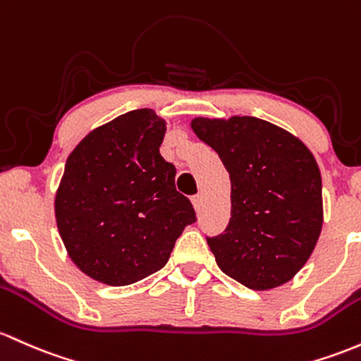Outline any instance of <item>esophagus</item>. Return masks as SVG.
<instances>
[{
  "label": "esophagus",
  "instance_id": "34e87169",
  "mask_svg": "<svg viewBox=\"0 0 361 361\" xmlns=\"http://www.w3.org/2000/svg\"><path fill=\"white\" fill-rule=\"evenodd\" d=\"M192 204H193V207H195V211H199L200 205H202V195H200V193H197V195L192 197Z\"/></svg>",
  "mask_w": 361,
  "mask_h": 361
}]
</instances>
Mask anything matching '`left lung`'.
Masks as SVG:
<instances>
[{
  "instance_id": "8db88e82",
  "label": "left lung",
  "mask_w": 361,
  "mask_h": 361,
  "mask_svg": "<svg viewBox=\"0 0 361 361\" xmlns=\"http://www.w3.org/2000/svg\"><path fill=\"white\" fill-rule=\"evenodd\" d=\"M195 135L231 180V219L207 238L221 271L255 291L307 264L322 231V178L314 154L286 130L253 116L195 118Z\"/></svg>"
}]
</instances>
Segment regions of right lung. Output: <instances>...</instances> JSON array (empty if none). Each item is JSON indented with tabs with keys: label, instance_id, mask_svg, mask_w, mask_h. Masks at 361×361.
Listing matches in <instances>:
<instances>
[{
	"label": "right lung",
	"instance_id": "add662e5",
	"mask_svg": "<svg viewBox=\"0 0 361 361\" xmlns=\"http://www.w3.org/2000/svg\"><path fill=\"white\" fill-rule=\"evenodd\" d=\"M166 121L135 109L92 130L66 159L54 199L59 236L75 265L99 283L126 286L168 262L195 223L159 154Z\"/></svg>",
	"mask_w": 361,
	"mask_h": 361
}]
</instances>
